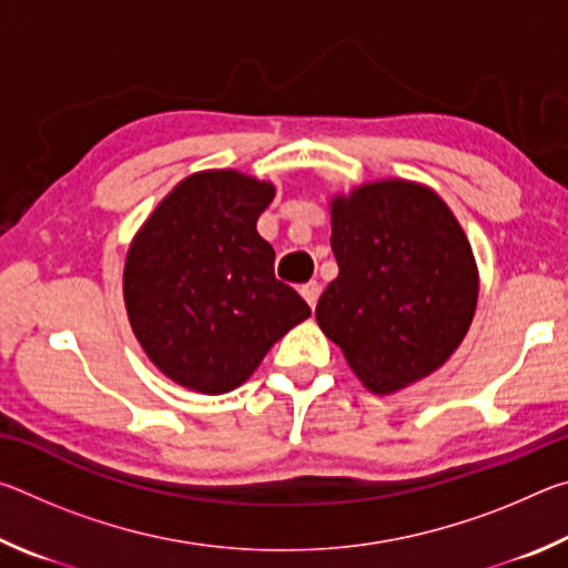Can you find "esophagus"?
Here are the masks:
<instances>
[{
  "label": "esophagus",
  "mask_w": 568,
  "mask_h": 568,
  "mask_svg": "<svg viewBox=\"0 0 568 568\" xmlns=\"http://www.w3.org/2000/svg\"><path fill=\"white\" fill-rule=\"evenodd\" d=\"M318 293H321V287H318V283H315V281L301 285V295L305 297V303L311 305V307H315V301H318Z\"/></svg>",
  "instance_id": "esophagus-1"
}]
</instances>
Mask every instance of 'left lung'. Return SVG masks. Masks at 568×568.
Wrapping results in <instances>:
<instances>
[{"instance_id":"8db88e82","label":"left lung","mask_w":568,"mask_h":568,"mask_svg":"<svg viewBox=\"0 0 568 568\" xmlns=\"http://www.w3.org/2000/svg\"><path fill=\"white\" fill-rule=\"evenodd\" d=\"M338 277L315 321L376 396L438 371L466 338L478 265L464 227L428 185L388 178L331 197Z\"/></svg>"}]
</instances>
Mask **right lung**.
<instances>
[{
  "instance_id": "obj_1",
  "label": "right lung",
  "mask_w": 568,
  "mask_h": 568,
  "mask_svg": "<svg viewBox=\"0 0 568 568\" xmlns=\"http://www.w3.org/2000/svg\"><path fill=\"white\" fill-rule=\"evenodd\" d=\"M275 185L240 170L180 180L134 233L122 295L132 333L178 386L220 396L311 315L275 281V250L257 233Z\"/></svg>"
}]
</instances>
